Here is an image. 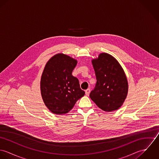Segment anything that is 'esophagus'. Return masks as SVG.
Masks as SVG:
<instances>
[{
    "label": "esophagus",
    "instance_id": "esophagus-1",
    "mask_svg": "<svg viewBox=\"0 0 159 159\" xmlns=\"http://www.w3.org/2000/svg\"><path fill=\"white\" fill-rule=\"evenodd\" d=\"M90 92H91V89H90L89 88V89H86V90L85 91V93H86V95H89V94Z\"/></svg>",
    "mask_w": 159,
    "mask_h": 159
}]
</instances>
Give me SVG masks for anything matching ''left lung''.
Here are the masks:
<instances>
[{
  "label": "left lung",
  "mask_w": 159,
  "mask_h": 159,
  "mask_svg": "<svg viewBox=\"0 0 159 159\" xmlns=\"http://www.w3.org/2000/svg\"><path fill=\"white\" fill-rule=\"evenodd\" d=\"M97 83L90 93L92 100L105 111L119 109L128 92L126 76L119 62L107 53L92 61Z\"/></svg>",
  "instance_id": "1"
}]
</instances>
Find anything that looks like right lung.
Listing matches in <instances>:
<instances>
[{
  "label": "right lung",
  "instance_id": "right-lung-1",
  "mask_svg": "<svg viewBox=\"0 0 159 159\" xmlns=\"http://www.w3.org/2000/svg\"><path fill=\"white\" fill-rule=\"evenodd\" d=\"M76 64L75 59L57 54L46 64L41 78V93L46 106L54 114L67 113L85 94L78 79L72 75Z\"/></svg>",
  "mask_w": 159,
  "mask_h": 159
}]
</instances>
